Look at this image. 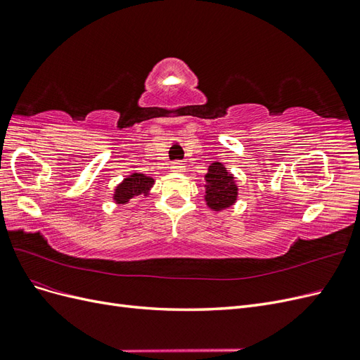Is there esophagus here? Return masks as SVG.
<instances>
[{
	"label": "esophagus",
	"mask_w": 360,
	"mask_h": 360,
	"mask_svg": "<svg viewBox=\"0 0 360 360\" xmlns=\"http://www.w3.org/2000/svg\"><path fill=\"white\" fill-rule=\"evenodd\" d=\"M171 169L176 171V172H183L184 169V163H181V160H176L171 163Z\"/></svg>",
	"instance_id": "1"
}]
</instances>
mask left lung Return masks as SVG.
<instances>
[{"label": "left lung", "mask_w": 360, "mask_h": 360, "mask_svg": "<svg viewBox=\"0 0 360 360\" xmlns=\"http://www.w3.org/2000/svg\"><path fill=\"white\" fill-rule=\"evenodd\" d=\"M205 201L210 209L222 210L234 204L237 198V184L222 163H212L209 172L205 174Z\"/></svg>", "instance_id": "8db88e82"}]
</instances>
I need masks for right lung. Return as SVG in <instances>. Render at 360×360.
Segmentation results:
<instances>
[{
    "instance_id": "right-lung-1",
    "label": "right lung",
    "mask_w": 360,
    "mask_h": 360,
    "mask_svg": "<svg viewBox=\"0 0 360 360\" xmlns=\"http://www.w3.org/2000/svg\"><path fill=\"white\" fill-rule=\"evenodd\" d=\"M153 183L155 180L144 176V174H132L130 177L124 179V181L120 184V186H117L114 200L120 204H123L127 202L130 198H134L135 195H146L148 189L153 186Z\"/></svg>"
}]
</instances>
